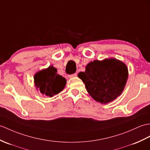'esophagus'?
<instances>
[{"mask_svg":"<svg viewBox=\"0 0 150 150\" xmlns=\"http://www.w3.org/2000/svg\"><path fill=\"white\" fill-rule=\"evenodd\" d=\"M76 75H77V74H76V73H75V74H74L69 75H68V77L69 78H72V77H74V76H76Z\"/></svg>","mask_w":150,"mask_h":150,"instance_id":"1","label":"esophagus"}]
</instances>
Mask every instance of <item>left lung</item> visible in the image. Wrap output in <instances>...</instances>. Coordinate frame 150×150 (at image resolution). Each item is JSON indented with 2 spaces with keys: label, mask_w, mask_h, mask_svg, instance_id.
<instances>
[{
  "label": "left lung",
  "mask_w": 150,
  "mask_h": 150,
  "mask_svg": "<svg viewBox=\"0 0 150 150\" xmlns=\"http://www.w3.org/2000/svg\"><path fill=\"white\" fill-rule=\"evenodd\" d=\"M79 77L84 83L87 91L97 102L107 103L123 91L128 78V69L123 62L115 59L95 60L86 66Z\"/></svg>",
  "instance_id": "left-lung-1"
}]
</instances>
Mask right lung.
<instances>
[{"label":"right lung","mask_w":150,"mask_h":150,"mask_svg":"<svg viewBox=\"0 0 150 150\" xmlns=\"http://www.w3.org/2000/svg\"><path fill=\"white\" fill-rule=\"evenodd\" d=\"M34 82L40 92L49 97L60 93L65 87L67 80L57 74L53 66L38 72L34 75Z\"/></svg>","instance_id":"1"}]
</instances>
